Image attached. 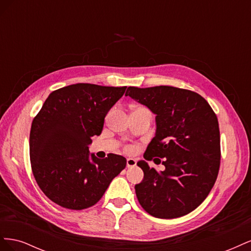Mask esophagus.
<instances>
[{
    "label": "esophagus",
    "mask_w": 251,
    "mask_h": 251,
    "mask_svg": "<svg viewBox=\"0 0 251 251\" xmlns=\"http://www.w3.org/2000/svg\"><path fill=\"white\" fill-rule=\"evenodd\" d=\"M136 164H137V161H136L135 159H133V158H127L126 159V166H127V168H134V166H136Z\"/></svg>",
    "instance_id": "1"
}]
</instances>
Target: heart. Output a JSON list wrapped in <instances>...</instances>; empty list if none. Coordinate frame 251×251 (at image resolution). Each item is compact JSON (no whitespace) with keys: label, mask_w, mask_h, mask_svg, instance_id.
<instances>
[{"label":"heart","mask_w":251,"mask_h":251,"mask_svg":"<svg viewBox=\"0 0 251 251\" xmlns=\"http://www.w3.org/2000/svg\"><path fill=\"white\" fill-rule=\"evenodd\" d=\"M137 110H148V109L143 108V107H137V108H135V109H134V111H137Z\"/></svg>","instance_id":"heart-1"}]
</instances>
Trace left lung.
I'll return each mask as SVG.
<instances>
[{"label":"left lung","instance_id":"1","mask_svg":"<svg viewBox=\"0 0 251 251\" xmlns=\"http://www.w3.org/2000/svg\"><path fill=\"white\" fill-rule=\"evenodd\" d=\"M126 96L156 114L155 137L143 157H161L166 166L157 172L145 160L137 162L144 174L135 185L140 205L160 219L189 214L208 196L218 177L221 148L217 115L201 95L185 89L128 87ZM158 158L156 164L161 162Z\"/></svg>","mask_w":251,"mask_h":251}]
</instances>
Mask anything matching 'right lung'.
I'll use <instances>...</instances> for the list:
<instances>
[{
  "instance_id": "add662e5",
  "label": "right lung",
  "mask_w": 251,
  "mask_h": 251,
  "mask_svg": "<svg viewBox=\"0 0 251 251\" xmlns=\"http://www.w3.org/2000/svg\"><path fill=\"white\" fill-rule=\"evenodd\" d=\"M126 87L75 83L53 91L33 118L30 162L37 185L68 209L81 210L101 199L126 159L89 154L91 137L101 134L104 117Z\"/></svg>"
}]
</instances>
